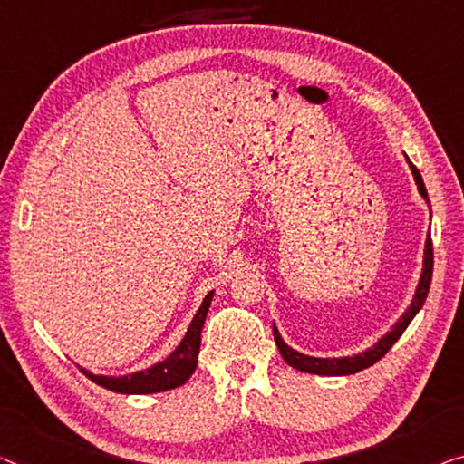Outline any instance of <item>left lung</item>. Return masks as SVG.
I'll list each match as a JSON object with an SVG mask.
<instances>
[{
  "label": "left lung",
  "mask_w": 464,
  "mask_h": 464,
  "mask_svg": "<svg viewBox=\"0 0 464 464\" xmlns=\"http://www.w3.org/2000/svg\"><path fill=\"white\" fill-rule=\"evenodd\" d=\"M406 161H409L411 172H412V176H415L419 192H421V197L425 198L427 203H430V197H427V190H425L421 174H419V169L412 166V161L409 158H406ZM431 272H433V248H431V238H427L425 256H423V274H421V280H419V286L415 290V298H412L409 309L404 311V315L398 319L394 327H392L386 336L377 342V344H373V348H367L365 353H359L354 356H342V359H317V356H306L303 353L295 351V348H290L286 342L282 340L280 332H277V327L274 325V338H276L277 348H280L282 359L286 361L290 367L298 369V372L315 373V375H353L356 372H362V369L372 367L373 362L380 361L382 356L386 354L392 346H394V342L402 336L406 327H409V324L412 322V317H415L417 313L421 311V306H423L425 298H427V292H430Z\"/></svg>",
  "instance_id": "obj_1"
}]
</instances>
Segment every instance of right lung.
Listing matches in <instances>:
<instances>
[{
  "mask_svg": "<svg viewBox=\"0 0 464 464\" xmlns=\"http://www.w3.org/2000/svg\"><path fill=\"white\" fill-rule=\"evenodd\" d=\"M211 298L213 290L203 298L201 306H198V311L188 325L187 336L176 346V351L163 361L155 362L153 367L120 377L95 375L87 372V369H81V372L102 388L118 392V394H155V392H166L182 386L197 369V356L198 348H201V330L205 317H208Z\"/></svg>",
  "mask_w": 464,
  "mask_h": 464,
  "instance_id": "1",
  "label": "right lung"
}]
</instances>
